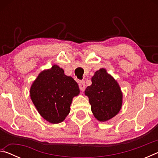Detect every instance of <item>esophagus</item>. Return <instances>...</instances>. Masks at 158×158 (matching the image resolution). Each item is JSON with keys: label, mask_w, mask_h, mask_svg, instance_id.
<instances>
[{"label": "esophagus", "mask_w": 158, "mask_h": 158, "mask_svg": "<svg viewBox=\"0 0 158 158\" xmlns=\"http://www.w3.org/2000/svg\"><path fill=\"white\" fill-rule=\"evenodd\" d=\"M79 89H80V90L82 92H84L85 90V81H81V82L79 83Z\"/></svg>", "instance_id": "1"}]
</instances>
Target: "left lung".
Wrapping results in <instances>:
<instances>
[{
  "label": "left lung",
  "mask_w": 158,
  "mask_h": 158,
  "mask_svg": "<svg viewBox=\"0 0 158 158\" xmlns=\"http://www.w3.org/2000/svg\"><path fill=\"white\" fill-rule=\"evenodd\" d=\"M92 84L85 90L93 115L99 121H106L118 114L123 103V93L118 82L104 68L96 71Z\"/></svg>",
  "instance_id": "obj_1"
}]
</instances>
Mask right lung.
<instances>
[{
    "label": "right lung",
    "instance_id": "add662e5",
    "mask_svg": "<svg viewBox=\"0 0 158 158\" xmlns=\"http://www.w3.org/2000/svg\"><path fill=\"white\" fill-rule=\"evenodd\" d=\"M77 83L56 65L41 72L30 89V95L39 114L51 123L63 122L70 111L74 96L79 94Z\"/></svg>",
    "mask_w": 158,
    "mask_h": 158
}]
</instances>
